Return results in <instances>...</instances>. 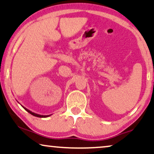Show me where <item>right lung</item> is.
Instances as JSON below:
<instances>
[{
    "label": "right lung",
    "instance_id": "obj_1",
    "mask_svg": "<svg viewBox=\"0 0 154 154\" xmlns=\"http://www.w3.org/2000/svg\"><path fill=\"white\" fill-rule=\"evenodd\" d=\"M21 106H22V105H21ZM23 109H24L25 110H26V111L28 112L29 113H30L31 115H32V116H35V117H38V118H48V117H49V116H51V115H48V116H43V115L37 114V113H34V112H32L31 111H29V110H28L27 109H26V107H24V106H23Z\"/></svg>",
    "mask_w": 154,
    "mask_h": 154
}]
</instances>
